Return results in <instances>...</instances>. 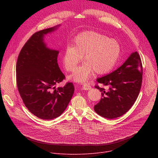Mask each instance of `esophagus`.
Here are the masks:
<instances>
[{
  "label": "esophagus",
  "instance_id": "obj_1",
  "mask_svg": "<svg viewBox=\"0 0 158 158\" xmlns=\"http://www.w3.org/2000/svg\"><path fill=\"white\" fill-rule=\"evenodd\" d=\"M82 89L83 90H90L91 89V86L88 84H84L82 85Z\"/></svg>",
  "mask_w": 158,
  "mask_h": 158
}]
</instances>
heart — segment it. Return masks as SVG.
I'll use <instances>...</instances> for the list:
<instances>
[{"mask_svg": "<svg viewBox=\"0 0 158 158\" xmlns=\"http://www.w3.org/2000/svg\"><path fill=\"white\" fill-rule=\"evenodd\" d=\"M121 51L120 44L116 40L93 31H85L78 34L71 46L65 49L62 60L64 69L70 72L83 56L85 62L74 69L68 78L84 82L94 72L99 75L110 72L116 65Z\"/></svg>", "mask_w": 158, "mask_h": 158, "instance_id": "b5f03b06", "label": "heart"}]
</instances>
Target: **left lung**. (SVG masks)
<instances>
[{
	"mask_svg": "<svg viewBox=\"0 0 158 158\" xmlns=\"http://www.w3.org/2000/svg\"><path fill=\"white\" fill-rule=\"evenodd\" d=\"M142 79V62L136 51L116 71L97 79L99 83L109 88L106 91L98 85L95 86L102 93L100 101L94 107L96 113L110 119L124 114L138 98Z\"/></svg>",
	"mask_w": 158,
	"mask_h": 158,
	"instance_id": "left-lung-1",
	"label": "left lung"
}]
</instances>
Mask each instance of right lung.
<instances>
[{
	"label": "right lung",
	"mask_w": 158,
	"mask_h": 158,
	"mask_svg": "<svg viewBox=\"0 0 158 158\" xmlns=\"http://www.w3.org/2000/svg\"><path fill=\"white\" fill-rule=\"evenodd\" d=\"M60 26L34 34L22 48L16 64L17 85L23 102L32 114L44 120L60 116L74 92L72 82L56 88L65 79L57 64L59 52L44 42L45 35Z\"/></svg>",
	"instance_id": "1"
}]
</instances>
